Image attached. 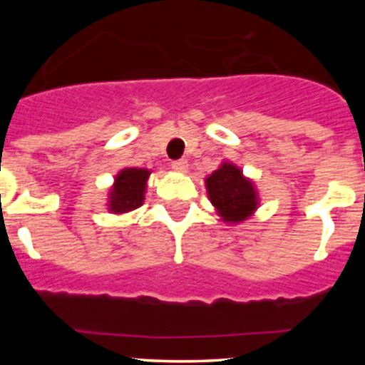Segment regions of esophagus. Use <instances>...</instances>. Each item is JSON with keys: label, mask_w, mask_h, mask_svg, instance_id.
Returning <instances> with one entry per match:
<instances>
[{"label": "esophagus", "mask_w": 365, "mask_h": 365, "mask_svg": "<svg viewBox=\"0 0 365 365\" xmlns=\"http://www.w3.org/2000/svg\"><path fill=\"white\" fill-rule=\"evenodd\" d=\"M171 168L175 169L176 173H187V169H189V164H187V160H175L171 162Z\"/></svg>", "instance_id": "esophagus-1"}]
</instances>
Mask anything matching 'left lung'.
<instances>
[{
  "label": "left lung",
  "mask_w": 365,
  "mask_h": 365,
  "mask_svg": "<svg viewBox=\"0 0 365 365\" xmlns=\"http://www.w3.org/2000/svg\"><path fill=\"white\" fill-rule=\"evenodd\" d=\"M205 185L210 203L215 206L224 222H244L259 203L254 183L245 178L238 165L231 162H222L219 169L205 180Z\"/></svg>",
  "instance_id": "left-lung-1"
}]
</instances>
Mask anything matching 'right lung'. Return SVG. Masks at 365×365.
<instances>
[{
	"mask_svg": "<svg viewBox=\"0 0 365 365\" xmlns=\"http://www.w3.org/2000/svg\"><path fill=\"white\" fill-rule=\"evenodd\" d=\"M148 169L125 168L114 178V185L109 192V212L127 213L139 208L145 201L146 182L150 176Z\"/></svg>",
	"mask_w": 365,
	"mask_h": 365,
	"instance_id": "add662e5",
	"label": "right lung"
}]
</instances>
